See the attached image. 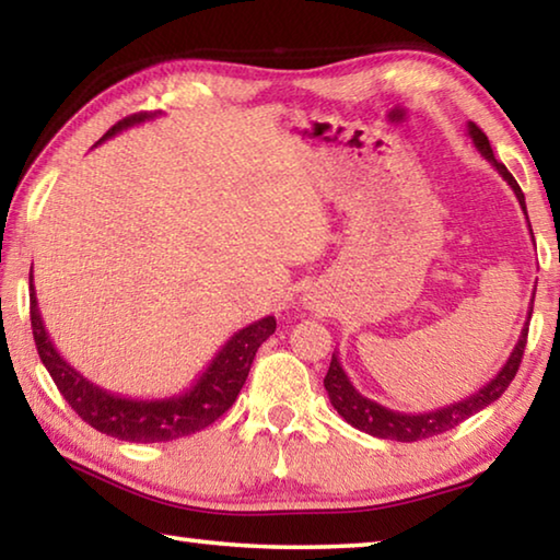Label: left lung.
<instances>
[{"instance_id": "1", "label": "left lung", "mask_w": 560, "mask_h": 560, "mask_svg": "<svg viewBox=\"0 0 560 560\" xmlns=\"http://www.w3.org/2000/svg\"><path fill=\"white\" fill-rule=\"evenodd\" d=\"M467 132H469L474 148H477L481 153V158L489 160V163L494 165L497 173L506 179L509 187L514 189L516 200L521 205V210H524L526 222H528L524 192H521L518 183L514 179V175L509 173L506 165L499 163V160L494 158V150H491L485 130H481L477 122L469 120ZM528 232H530V224H528ZM530 240H534V232H530ZM530 311H534V299H530V306H528V318H530ZM526 336H528V320L524 324V328H521V336L516 340L514 350H511L509 360L504 365H501V371L494 377H491V381L485 387H479L477 393L464 397V400H459V402L444 405V407H440V410H432V412H417V415L395 412V410H390V407H383L381 402L371 400V397L360 395L353 387V383H350V377L346 375L343 365H340L338 350H334V358H330L328 373L324 377V387L328 393L330 405H334L338 415L343 417L348 424H353L355 430L373 434V438H377V440H395V442L428 440V438H434V434H442V432H447L452 428H457L459 422L469 420L471 415L485 410V407H489L491 402L499 400V397L504 395L509 383L514 381V375L518 371L521 358H524Z\"/></svg>"}]
</instances>
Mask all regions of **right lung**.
I'll list each match as a JSON object with an SVG mask.
<instances>
[{
    "label": "right lung",
    "mask_w": 560,
    "mask_h": 560,
    "mask_svg": "<svg viewBox=\"0 0 560 560\" xmlns=\"http://www.w3.org/2000/svg\"><path fill=\"white\" fill-rule=\"evenodd\" d=\"M155 116L158 113H136V116L122 118L98 143L118 136L120 130L138 126V122L153 120ZM30 299L34 343L59 393L71 405V410L83 422H89L93 430L122 442H173L210 428L217 417H222L234 405L259 346L277 330V318L273 316L254 320V324L236 330L226 340L220 353L212 358V363L207 365V371L187 390L179 395L158 397V400H138V397L103 390L96 383H91L86 375L75 371L71 363H66L63 355L54 348L49 334H46L39 303H36L34 273L30 277Z\"/></svg>",
    "instance_id": "add662e5"
}]
</instances>
